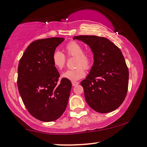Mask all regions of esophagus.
<instances>
[{
  "label": "esophagus",
  "instance_id": "obj_1",
  "mask_svg": "<svg viewBox=\"0 0 147 147\" xmlns=\"http://www.w3.org/2000/svg\"><path fill=\"white\" fill-rule=\"evenodd\" d=\"M78 84H79V82H72V85H73V86H75Z\"/></svg>",
  "mask_w": 147,
  "mask_h": 147
}]
</instances>
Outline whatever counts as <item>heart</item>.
Instances as JSON below:
<instances>
[{
  "label": "heart",
  "mask_w": 147,
  "mask_h": 147,
  "mask_svg": "<svg viewBox=\"0 0 147 147\" xmlns=\"http://www.w3.org/2000/svg\"><path fill=\"white\" fill-rule=\"evenodd\" d=\"M65 51L69 57H74L76 68L68 69L62 74V78L71 81H76L84 77L85 69H90L92 64V57L88 53L84 52V48L80 43L71 41L65 47ZM52 63L54 67L59 70L64 68L66 63V57L62 52L55 51L52 55Z\"/></svg>",
  "instance_id": "1"
}]
</instances>
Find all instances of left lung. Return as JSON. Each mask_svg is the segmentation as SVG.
Instances as JSON below:
<instances>
[{
	"mask_svg": "<svg viewBox=\"0 0 147 147\" xmlns=\"http://www.w3.org/2000/svg\"><path fill=\"white\" fill-rule=\"evenodd\" d=\"M86 43L94 55V63L86 79L80 82L87 104L106 113L121 106L128 89L129 71L122 53L108 39L96 36H74Z\"/></svg>",
	"mask_w": 147,
	"mask_h": 147,
	"instance_id": "left-lung-1",
	"label": "left lung"
}]
</instances>
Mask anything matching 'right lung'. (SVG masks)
Here are the masks:
<instances>
[{"instance_id":"add662e5","label":"right lung","mask_w":147,"mask_h":147,"mask_svg":"<svg viewBox=\"0 0 147 147\" xmlns=\"http://www.w3.org/2000/svg\"><path fill=\"white\" fill-rule=\"evenodd\" d=\"M63 38L38 39L30 43L20 60L18 88L26 108L41 121L59 118L67 108L72 84L62 78L52 63L53 53Z\"/></svg>"}]
</instances>
